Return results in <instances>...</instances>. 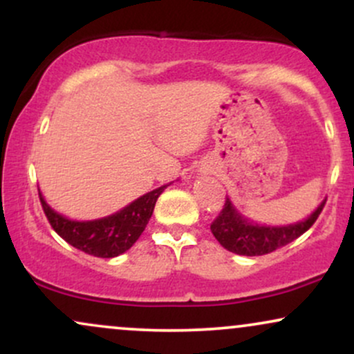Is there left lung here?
I'll return each instance as SVG.
<instances>
[{
  "label": "left lung",
  "mask_w": 354,
  "mask_h": 354,
  "mask_svg": "<svg viewBox=\"0 0 354 354\" xmlns=\"http://www.w3.org/2000/svg\"><path fill=\"white\" fill-rule=\"evenodd\" d=\"M326 200L315 209L304 221L288 226H261L250 221L238 213L228 198L219 214L211 223V233L218 243L231 253L243 256H261L273 253L278 248L290 245L315 225L323 211Z\"/></svg>",
  "instance_id": "left-lung-1"
}]
</instances>
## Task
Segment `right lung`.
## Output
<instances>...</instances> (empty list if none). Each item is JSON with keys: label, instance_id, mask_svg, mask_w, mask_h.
<instances>
[{"label": "right lung", "instance_id": "add662e5", "mask_svg": "<svg viewBox=\"0 0 354 354\" xmlns=\"http://www.w3.org/2000/svg\"><path fill=\"white\" fill-rule=\"evenodd\" d=\"M166 186L169 185L160 186L143 194L111 216L93 219V221H73L64 218L63 214L50 208L41 193H39V201L51 228L64 241L96 258H115L128 251L141 236L151 218L156 200Z\"/></svg>", "mask_w": 354, "mask_h": 354}]
</instances>
